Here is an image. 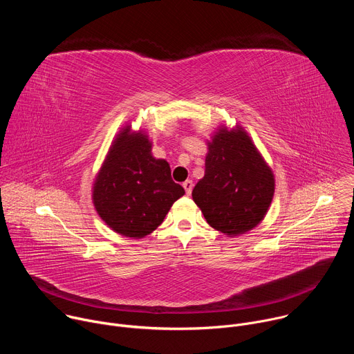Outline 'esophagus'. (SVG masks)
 <instances>
[{"mask_svg":"<svg viewBox=\"0 0 354 354\" xmlns=\"http://www.w3.org/2000/svg\"><path fill=\"white\" fill-rule=\"evenodd\" d=\"M183 187H185V190H186V194L190 196L192 189H193V182H192V180H185V182H183Z\"/></svg>","mask_w":354,"mask_h":354,"instance_id":"1","label":"esophagus"}]
</instances>
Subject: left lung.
Masks as SVG:
<instances>
[{"mask_svg":"<svg viewBox=\"0 0 354 354\" xmlns=\"http://www.w3.org/2000/svg\"><path fill=\"white\" fill-rule=\"evenodd\" d=\"M206 169L192 192L214 230L246 234L265 218L274 196V174L248 131L221 124L207 140Z\"/></svg>","mask_w":354,"mask_h":354,"instance_id":"1","label":"left lung"}]
</instances>
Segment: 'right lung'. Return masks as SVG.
I'll use <instances>...</instances> for the list:
<instances>
[{
  "instance_id": "1",
  "label": "right lung",
  "mask_w": 354,
  "mask_h": 354,
  "mask_svg": "<svg viewBox=\"0 0 354 354\" xmlns=\"http://www.w3.org/2000/svg\"><path fill=\"white\" fill-rule=\"evenodd\" d=\"M151 149L153 141L144 130L122 127L92 183L97 216L111 230L133 239L157 230L185 194L172 180L169 164Z\"/></svg>"
}]
</instances>
